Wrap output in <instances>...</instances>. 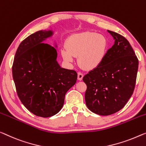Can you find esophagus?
Returning <instances> with one entry per match:
<instances>
[{
	"label": "esophagus",
	"mask_w": 146,
	"mask_h": 146,
	"mask_svg": "<svg viewBox=\"0 0 146 146\" xmlns=\"http://www.w3.org/2000/svg\"><path fill=\"white\" fill-rule=\"evenodd\" d=\"M83 74L80 72L78 73V80H81L82 79V78H83Z\"/></svg>",
	"instance_id": "1"
}]
</instances>
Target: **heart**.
<instances>
[{"instance_id": "b5f03b06", "label": "heart", "mask_w": 146, "mask_h": 146, "mask_svg": "<svg viewBox=\"0 0 146 146\" xmlns=\"http://www.w3.org/2000/svg\"><path fill=\"white\" fill-rule=\"evenodd\" d=\"M108 42L105 36L94 32L85 31L73 34L67 38L66 50H62V56L67 63H72L74 57L86 69L92 70L103 62L108 51Z\"/></svg>"}]
</instances>
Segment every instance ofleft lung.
Returning <instances> with one entry per match:
<instances>
[{
    "instance_id": "obj_1",
    "label": "left lung",
    "mask_w": 146,
    "mask_h": 146,
    "mask_svg": "<svg viewBox=\"0 0 146 146\" xmlns=\"http://www.w3.org/2000/svg\"><path fill=\"white\" fill-rule=\"evenodd\" d=\"M115 40L99 67L84 76L86 105L91 111L110 115L124 108L133 94L138 60L127 39L108 30Z\"/></svg>"
}]
</instances>
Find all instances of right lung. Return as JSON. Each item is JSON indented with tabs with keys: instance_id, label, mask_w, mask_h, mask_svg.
Masks as SVG:
<instances>
[{
	"instance_id": "1",
	"label": "right lung",
	"mask_w": 146,
	"mask_h": 146,
	"mask_svg": "<svg viewBox=\"0 0 146 146\" xmlns=\"http://www.w3.org/2000/svg\"><path fill=\"white\" fill-rule=\"evenodd\" d=\"M52 29L41 30L24 39L17 48L12 66L17 94L32 113L49 117L58 113L66 92L76 83L77 73L61 67L57 61L58 46L44 43Z\"/></svg>"
}]
</instances>
